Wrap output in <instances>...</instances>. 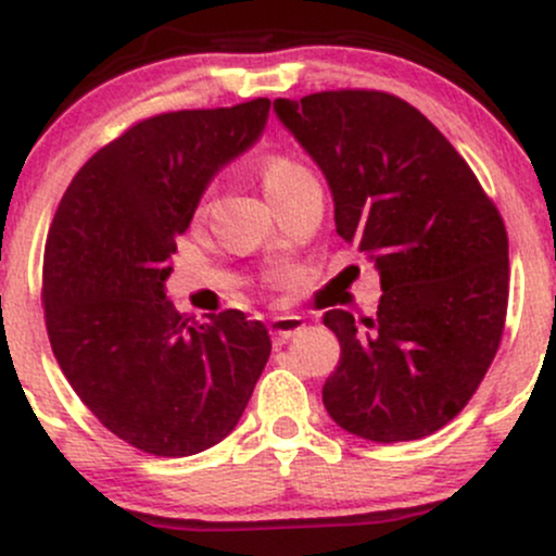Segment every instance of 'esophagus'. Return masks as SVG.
Listing matches in <instances>:
<instances>
[{
	"label": "esophagus",
	"mask_w": 556,
	"mask_h": 556,
	"mask_svg": "<svg viewBox=\"0 0 556 556\" xmlns=\"http://www.w3.org/2000/svg\"><path fill=\"white\" fill-rule=\"evenodd\" d=\"M305 329V321L300 316H277L269 324V334L274 344H285L287 340L300 334Z\"/></svg>",
	"instance_id": "34e87169"
}]
</instances>
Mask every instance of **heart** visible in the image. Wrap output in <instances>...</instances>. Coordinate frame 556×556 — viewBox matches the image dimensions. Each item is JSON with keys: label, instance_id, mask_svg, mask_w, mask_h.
Returning <instances> with one entry per match:
<instances>
[{"label": "heart", "instance_id": "obj_1", "mask_svg": "<svg viewBox=\"0 0 556 556\" xmlns=\"http://www.w3.org/2000/svg\"><path fill=\"white\" fill-rule=\"evenodd\" d=\"M305 177H311V172L305 169L298 159L287 154H269L264 162H261V180H264V188L266 193H269V198L287 193V190L295 188L300 180H305ZM206 198H208V190L203 193L198 208L206 206Z\"/></svg>", "mask_w": 556, "mask_h": 556}]
</instances>
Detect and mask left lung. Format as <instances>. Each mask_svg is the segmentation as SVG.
I'll use <instances>...</instances> for the list:
<instances>
[{
	"label": "left lung",
	"instance_id": "8db88e82",
	"mask_svg": "<svg viewBox=\"0 0 556 556\" xmlns=\"http://www.w3.org/2000/svg\"><path fill=\"white\" fill-rule=\"evenodd\" d=\"M274 112L321 167L342 240L374 261V318L327 311L340 340L324 405L371 442H410L468 405L500 350L507 229L455 146L400 96L342 88L277 99Z\"/></svg>",
	"mask_w": 556,
	"mask_h": 556
}]
</instances>
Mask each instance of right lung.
I'll use <instances>...</instances> for the list:
<instances>
[{
	"instance_id": "right-lung-1",
	"label": "right lung",
	"mask_w": 556,
	"mask_h": 556,
	"mask_svg": "<svg viewBox=\"0 0 556 556\" xmlns=\"http://www.w3.org/2000/svg\"><path fill=\"white\" fill-rule=\"evenodd\" d=\"M269 99L140 119L83 164L43 251V318L70 387L114 437L159 457L219 444L271 353L242 311L208 321L164 295L212 177L256 143Z\"/></svg>"
}]
</instances>
